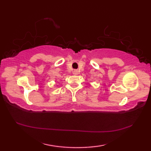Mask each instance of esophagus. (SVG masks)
I'll return each instance as SVG.
<instances>
[{
	"label": "esophagus",
	"mask_w": 151,
	"mask_h": 151,
	"mask_svg": "<svg viewBox=\"0 0 151 151\" xmlns=\"http://www.w3.org/2000/svg\"><path fill=\"white\" fill-rule=\"evenodd\" d=\"M73 73L75 74V75H78V74H79V70L77 69H75L73 70Z\"/></svg>",
	"instance_id": "1"
}]
</instances>
